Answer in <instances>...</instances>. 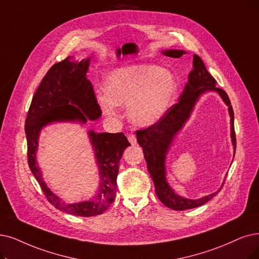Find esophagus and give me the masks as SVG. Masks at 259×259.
Listing matches in <instances>:
<instances>
[{
  "label": "esophagus",
  "mask_w": 259,
  "mask_h": 259,
  "mask_svg": "<svg viewBox=\"0 0 259 259\" xmlns=\"http://www.w3.org/2000/svg\"><path fill=\"white\" fill-rule=\"evenodd\" d=\"M127 139H128V141H130V143L131 144H136V142H137V139H136V136L134 135V134H128L127 135Z\"/></svg>",
  "instance_id": "obj_1"
}]
</instances>
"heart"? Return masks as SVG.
I'll return each mask as SVG.
<instances>
[{
    "label": "heart",
    "instance_id": "1",
    "mask_svg": "<svg viewBox=\"0 0 259 259\" xmlns=\"http://www.w3.org/2000/svg\"><path fill=\"white\" fill-rule=\"evenodd\" d=\"M98 96L103 112L116 113V106L127 105L128 119L138 126L158 123L177 95V81L169 71L154 64H138L111 71Z\"/></svg>",
    "mask_w": 259,
    "mask_h": 259
}]
</instances>
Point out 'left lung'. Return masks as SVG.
Instances as JSON below:
<instances>
[{
    "instance_id": "obj_1",
    "label": "left lung",
    "mask_w": 259,
    "mask_h": 259,
    "mask_svg": "<svg viewBox=\"0 0 259 259\" xmlns=\"http://www.w3.org/2000/svg\"><path fill=\"white\" fill-rule=\"evenodd\" d=\"M162 54L173 58H180L185 51L182 50H165ZM215 79L210 75L206 69L203 60L196 54L193 55V69L188 75V82L186 84L179 102L169 108L164 117L154 125L136 131L137 142L143 150L144 159L147 161L148 170L151 175L156 192L160 202L167 207L174 210H186L199 207V206L207 203L215 194L222 189L225 180L218 191L209 195L203 196L201 199L191 200L186 199L174 192L167 182V173H165V157L171 147L174 137L184 124L187 122L190 113L198 102L200 97L207 91L218 92L223 102L229 106V113L231 117V138L234 147V156L236 151V134L234 128V110L231 105V101L226 92L215 87ZM226 179V178H225Z\"/></svg>"
}]
</instances>
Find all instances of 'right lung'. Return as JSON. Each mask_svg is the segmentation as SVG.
I'll return each instance as SVG.
<instances>
[{
    "label": "right lung",
    "mask_w": 259,
    "mask_h": 259,
    "mask_svg": "<svg viewBox=\"0 0 259 259\" xmlns=\"http://www.w3.org/2000/svg\"><path fill=\"white\" fill-rule=\"evenodd\" d=\"M90 58L75 60L69 56L51 67L33 97L25 120L27 160L29 169L39 183L48 201L55 208L70 214L92 217L104 212L115 200L117 177L122 154L131 146L123 133H96L88 135L94 147L99 167L100 184L89 201L68 204L51 191L36 160L40 132L54 122H79L97 120L101 108L91 82L86 77Z\"/></svg>",
    "instance_id": "right-lung-1"
}]
</instances>
